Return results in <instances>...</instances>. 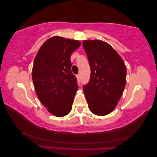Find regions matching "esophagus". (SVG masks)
I'll return each instance as SVG.
<instances>
[{
  "label": "esophagus",
  "mask_w": 157,
  "mask_h": 157,
  "mask_svg": "<svg viewBox=\"0 0 157 157\" xmlns=\"http://www.w3.org/2000/svg\"><path fill=\"white\" fill-rule=\"evenodd\" d=\"M76 78H77V80H78V82H81V76H80V75H76Z\"/></svg>",
  "instance_id": "34e87169"
}]
</instances>
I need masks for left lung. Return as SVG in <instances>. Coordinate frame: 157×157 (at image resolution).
<instances>
[{
  "label": "left lung",
  "instance_id": "left-lung-1",
  "mask_svg": "<svg viewBox=\"0 0 157 157\" xmlns=\"http://www.w3.org/2000/svg\"><path fill=\"white\" fill-rule=\"evenodd\" d=\"M83 47L91 68L89 81L83 91L92 113L108 114L117 106L126 84L123 60L109 44L101 40H84Z\"/></svg>",
  "mask_w": 157,
  "mask_h": 157
}]
</instances>
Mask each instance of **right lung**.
Segmentation results:
<instances>
[{
    "label": "right lung",
    "instance_id": "1",
    "mask_svg": "<svg viewBox=\"0 0 157 157\" xmlns=\"http://www.w3.org/2000/svg\"><path fill=\"white\" fill-rule=\"evenodd\" d=\"M80 45L78 40L56 36L44 43L35 57L33 68L35 91L47 110L57 117L70 113L78 90L70 56Z\"/></svg>",
    "mask_w": 157,
    "mask_h": 157
}]
</instances>
